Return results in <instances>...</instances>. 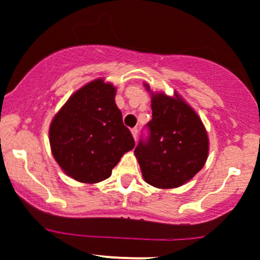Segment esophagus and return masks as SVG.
I'll use <instances>...</instances> for the list:
<instances>
[{"label": "esophagus", "instance_id": "34e87169", "mask_svg": "<svg viewBox=\"0 0 260 260\" xmlns=\"http://www.w3.org/2000/svg\"><path fill=\"white\" fill-rule=\"evenodd\" d=\"M131 132H132V136H133V138H135V139H137V136H138V129H137V128H133V129L131 131Z\"/></svg>", "mask_w": 260, "mask_h": 260}]
</instances>
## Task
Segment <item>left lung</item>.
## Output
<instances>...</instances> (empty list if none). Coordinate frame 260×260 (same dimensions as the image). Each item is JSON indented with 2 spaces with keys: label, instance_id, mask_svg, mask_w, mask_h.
Returning a JSON list of instances; mask_svg holds the SVG:
<instances>
[{
  "label": "left lung",
  "instance_id": "obj_1",
  "mask_svg": "<svg viewBox=\"0 0 260 260\" xmlns=\"http://www.w3.org/2000/svg\"><path fill=\"white\" fill-rule=\"evenodd\" d=\"M151 95L149 137L139 141L135 154L148 184L160 189L180 187L206 165L208 135L194 109L177 92L174 97L163 92Z\"/></svg>",
  "mask_w": 260,
  "mask_h": 260
}]
</instances>
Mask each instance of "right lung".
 <instances>
[{"mask_svg": "<svg viewBox=\"0 0 260 260\" xmlns=\"http://www.w3.org/2000/svg\"><path fill=\"white\" fill-rule=\"evenodd\" d=\"M114 97L116 87L98 78L76 91L52 119V154L71 178L102 182L122 155L135 148Z\"/></svg>", "mask_w": 260, "mask_h": 260, "instance_id": "right-lung-1", "label": "right lung"}]
</instances>
